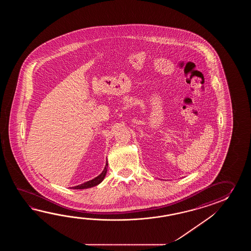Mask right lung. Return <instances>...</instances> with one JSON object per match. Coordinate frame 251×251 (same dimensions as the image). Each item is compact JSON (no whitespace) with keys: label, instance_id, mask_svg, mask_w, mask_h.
Instances as JSON below:
<instances>
[{"label":"right lung","instance_id":"1","mask_svg":"<svg viewBox=\"0 0 251 251\" xmlns=\"http://www.w3.org/2000/svg\"><path fill=\"white\" fill-rule=\"evenodd\" d=\"M107 164L105 166V169H104V171H102L101 174H100L99 176H96V177L93 178V179H91L90 181L85 182V183H83V184H81V185L76 186V187H73L72 188H74V189H84V188H90V187H95L97 185H99L100 183H101V182L103 181L104 177H105L106 174H107Z\"/></svg>","mask_w":251,"mask_h":251}]
</instances>
